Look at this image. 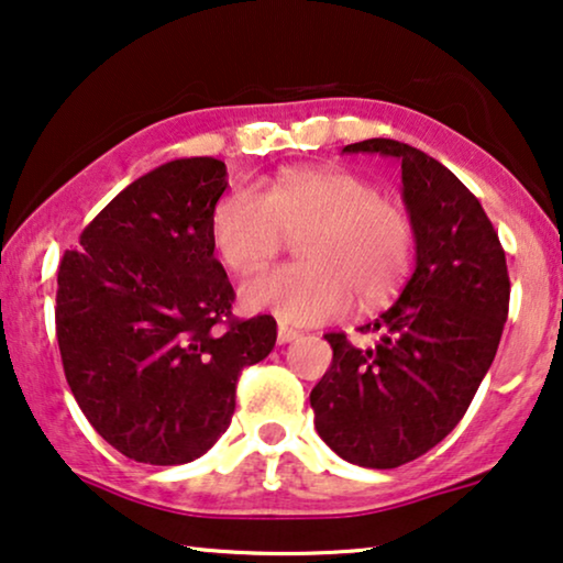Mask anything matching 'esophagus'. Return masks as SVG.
<instances>
[{
  "label": "esophagus",
  "instance_id": "1",
  "mask_svg": "<svg viewBox=\"0 0 563 563\" xmlns=\"http://www.w3.org/2000/svg\"><path fill=\"white\" fill-rule=\"evenodd\" d=\"M292 339H298V331L296 329H288V327H278V344H288Z\"/></svg>",
  "mask_w": 563,
  "mask_h": 563
}]
</instances>
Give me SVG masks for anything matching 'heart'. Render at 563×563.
Masks as SVG:
<instances>
[{
  "instance_id": "b5f03b06",
  "label": "heart",
  "mask_w": 563,
  "mask_h": 563,
  "mask_svg": "<svg viewBox=\"0 0 563 563\" xmlns=\"http://www.w3.org/2000/svg\"><path fill=\"white\" fill-rule=\"evenodd\" d=\"M300 234L298 257L242 285V303L292 327L334 319L350 306L375 311L398 296L413 260V224L400 203L342 168H290L265 196L236 188L217 203L211 236L234 273L263 271L285 234Z\"/></svg>"
}]
</instances>
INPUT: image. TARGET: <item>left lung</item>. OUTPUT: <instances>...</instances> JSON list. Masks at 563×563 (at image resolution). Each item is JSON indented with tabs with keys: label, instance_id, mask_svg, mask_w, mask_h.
<instances>
[{
	"label": "left lung",
	"instance_id": "1",
	"mask_svg": "<svg viewBox=\"0 0 563 563\" xmlns=\"http://www.w3.org/2000/svg\"><path fill=\"white\" fill-rule=\"evenodd\" d=\"M344 153L400 163L416 271L400 298L360 327L369 344L323 336L334 360L311 390L313 423L346 462L395 470L462 421L500 344L510 278L493 221L439 161L385 137L354 142Z\"/></svg>",
	"mask_w": 563,
	"mask_h": 563
}]
</instances>
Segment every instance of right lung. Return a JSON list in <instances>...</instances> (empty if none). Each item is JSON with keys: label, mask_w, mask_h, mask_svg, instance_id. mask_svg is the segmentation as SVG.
Wrapping results in <instances>:
<instances>
[{"label": "right lung", "mask_w": 563, "mask_h": 563, "mask_svg": "<svg viewBox=\"0 0 563 563\" xmlns=\"http://www.w3.org/2000/svg\"><path fill=\"white\" fill-rule=\"evenodd\" d=\"M217 157H180L117 194L66 250L55 334L70 393L107 443L142 464L206 454L234 413L236 377L273 352V316H232L211 217Z\"/></svg>", "instance_id": "right-lung-1"}]
</instances>
